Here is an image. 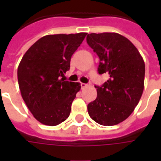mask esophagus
I'll return each mask as SVG.
<instances>
[{"label": "esophagus", "mask_w": 161, "mask_h": 161, "mask_svg": "<svg viewBox=\"0 0 161 161\" xmlns=\"http://www.w3.org/2000/svg\"><path fill=\"white\" fill-rule=\"evenodd\" d=\"M88 86H89V83H81V87H82V88H86V87H88Z\"/></svg>", "instance_id": "esophagus-1"}]
</instances>
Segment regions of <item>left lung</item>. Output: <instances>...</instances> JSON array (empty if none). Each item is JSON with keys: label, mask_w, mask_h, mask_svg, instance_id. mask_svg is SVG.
Listing matches in <instances>:
<instances>
[{"label": "left lung", "mask_w": 161, "mask_h": 161, "mask_svg": "<svg viewBox=\"0 0 161 161\" xmlns=\"http://www.w3.org/2000/svg\"><path fill=\"white\" fill-rule=\"evenodd\" d=\"M87 43L99 58L98 72L108 73L102 86H95L97 98L88 104V114L101 125L112 126L125 120L139 103L145 66L131 42L115 32L91 33Z\"/></svg>", "instance_id": "obj_1"}]
</instances>
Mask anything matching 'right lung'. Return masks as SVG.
<instances>
[{"mask_svg":"<svg viewBox=\"0 0 161 161\" xmlns=\"http://www.w3.org/2000/svg\"><path fill=\"white\" fill-rule=\"evenodd\" d=\"M87 33L47 35L36 41L21 58L17 69L24 102L36 120L49 126L65 121L71 112L79 83L66 81L71 57Z\"/></svg>","mask_w":161,"mask_h":161,"instance_id":"1","label":"right lung"}]
</instances>
